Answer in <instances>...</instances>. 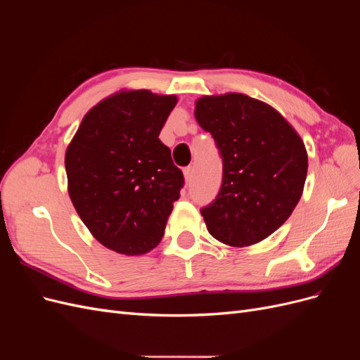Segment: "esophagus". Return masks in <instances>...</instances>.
I'll return each instance as SVG.
<instances>
[{
    "instance_id": "34e87169",
    "label": "esophagus",
    "mask_w": 360,
    "mask_h": 360,
    "mask_svg": "<svg viewBox=\"0 0 360 360\" xmlns=\"http://www.w3.org/2000/svg\"><path fill=\"white\" fill-rule=\"evenodd\" d=\"M183 174H184V180H186V183H191L192 181V177H193V168L192 167H188L183 169Z\"/></svg>"
}]
</instances>
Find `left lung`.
Here are the masks:
<instances>
[{"instance_id": "1", "label": "left lung", "mask_w": 360, "mask_h": 360, "mask_svg": "<svg viewBox=\"0 0 360 360\" xmlns=\"http://www.w3.org/2000/svg\"><path fill=\"white\" fill-rule=\"evenodd\" d=\"M195 118L222 158V184L201 209L209 233L243 248L264 240L297 205L308 172L303 141L270 105L246 94L204 96Z\"/></svg>"}]
</instances>
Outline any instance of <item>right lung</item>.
Returning a JSON list of instances; mask_svg holds the SVG:
<instances>
[{
  "label": "right lung",
  "mask_w": 360,
  "mask_h": 360,
  "mask_svg": "<svg viewBox=\"0 0 360 360\" xmlns=\"http://www.w3.org/2000/svg\"><path fill=\"white\" fill-rule=\"evenodd\" d=\"M176 96L120 91L82 118L66 150L69 195L97 242L143 255L162 240L183 172L159 139Z\"/></svg>",
  "instance_id": "obj_1"
}]
</instances>
